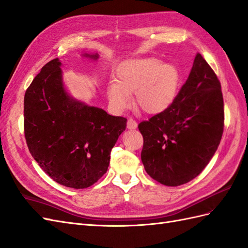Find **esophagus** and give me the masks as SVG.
Returning a JSON list of instances; mask_svg holds the SVG:
<instances>
[{"label":"esophagus","mask_w":248,"mask_h":248,"mask_svg":"<svg viewBox=\"0 0 248 248\" xmlns=\"http://www.w3.org/2000/svg\"><path fill=\"white\" fill-rule=\"evenodd\" d=\"M126 126H128L129 130H135L137 128V123L133 118H130L126 123Z\"/></svg>","instance_id":"34e87169"}]
</instances>
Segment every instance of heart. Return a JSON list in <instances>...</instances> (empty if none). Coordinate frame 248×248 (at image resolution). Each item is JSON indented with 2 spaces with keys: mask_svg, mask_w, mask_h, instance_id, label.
<instances>
[{
  "mask_svg": "<svg viewBox=\"0 0 248 248\" xmlns=\"http://www.w3.org/2000/svg\"><path fill=\"white\" fill-rule=\"evenodd\" d=\"M180 81L179 70L173 63L161 62L155 58L134 59L123 62L117 69L116 82L107 88L110 103L118 110L131 104L147 114H158L173 103Z\"/></svg>",
  "mask_w": 248,
  "mask_h": 248,
  "instance_id": "obj_1",
  "label": "heart"
}]
</instances>
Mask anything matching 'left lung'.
Here are the masks:
<instances>
[{
  "label": "left lung",
  "instance_id": "8db88e82",
  "mask_svg": "<svg viewBox=\"0 0 248 248\" xmlns=\"http://www.w3.org/2000/svg\"><path fill=\"white\" fill-rule=\"evenodd\" d=\"M224 105L221 84L200 53L186 84L166 110L138 129L143 137L145 172L168 186L193 180L207 166L223 134Z\"/></svg>",
  "mask_w": 248,
  "mask_h": 248
}]
</instances>
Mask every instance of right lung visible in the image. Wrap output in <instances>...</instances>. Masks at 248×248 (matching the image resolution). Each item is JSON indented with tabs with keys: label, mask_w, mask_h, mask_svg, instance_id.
<instances>
[{
	"label": "right lung",
	"mask_w": 248,
	"mask_h": 248,
	"mask_svg": "<svg viewBox=\"0 0 248 248\" xmlns=\"http://www.w3.org/2000/svg\"><path fill=\"white\" fill-rule=\"evenodd\" d=\"M98 59V54H85ZM62 62H47L24 97V132L31 155L62 186L86 188L106 174L126 118L109 115L67 93Z\"/></svg>",
	"instance_id": "add662e5"
}]
</instances>
